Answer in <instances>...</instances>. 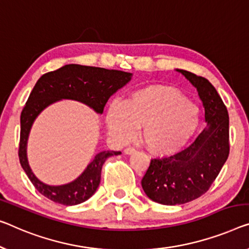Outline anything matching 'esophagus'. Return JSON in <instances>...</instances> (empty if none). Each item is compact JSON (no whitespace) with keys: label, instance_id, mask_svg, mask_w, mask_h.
Instances as JSON below:
<instances>
[{"label":"esophagus","instance_id":"34e87169","mask_svg":"<svg viewBox=\"0 0 249 249\" xmlns=\"http://www.w3.org/2000/svg\"><path fill=\"white\" fill-rule=\"evenodd\" d=\"M135 151H136L135 148H134V147H131V146H129V147H126L125 150H124L125 154H127V155H129V154H133V153H134Z\"/></svg>","mask_w":249,"mask_h":249}]
</instances>
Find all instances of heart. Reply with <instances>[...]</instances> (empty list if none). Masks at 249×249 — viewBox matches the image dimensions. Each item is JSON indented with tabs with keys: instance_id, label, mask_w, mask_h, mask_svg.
Here are the masks:
<instances>
[{
	"instance_id": "b5f03b06",
	"label": "heart",
	"mask_w": 249,
	"mask_h": 249,
	"mask_svg": "<svg viewBox=\"0 0 249 249\" xmlns=\"http://www.w3.org/2000/svg\"><path fill=\"white\" fill-rule=\"evenodd\" d=\"M106 123L112 136L122 143L131 141L137 128H143L148 150L169 157L190 142L199 126V112L178 89L151 86L133 92L125 105L110 104Z\"/></svg>"
}]
</instances>
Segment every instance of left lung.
Here are the masks:
<instances>
[{
  "instance_id": "8db88e82",
  "label": "left lung",
  "mask_w": 249,
  "mask_h": 249,
  "mask_svg": "<svg viewBox=\"0 0 249 249\" xmlns=\"http://www.w3.org/2000/svg\"><path fill=\"white\" fill-rule=\"evenodd\" d=\"M177 70L198 90L208 127L184 150L151 160L142 188L151 200L166 206L183 205L205 195L229 155L228 110L216 88L206 78Z\"/></svg>"
}]
</instances>
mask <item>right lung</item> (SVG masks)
<instances>
[{
    "instance_id": "add662e5",
    "label": "right lung",
    "mask_w": 249,
    "mask_h": 249,
    "mask_svg": "<svg viewBox=\"0 0 249 249\" xmlns=\"http://www.w3.org/2000/svg\"><path fill=\"white\" fill-rule=\"evenodd\" d=\"M131 77L132 73L122 70L72 64L44 73L39 78L21 113L18 159L30 181L42 196L64 206H75L86 201L95 194L101 183L104 162L112 155L121 154V152L103 151L98 153L81 176L68 184L57 187L44 184L33 174L27 159L28 136L36 116L47 106L60 99L81 102L95 112L103 114L110 96L125 86Z\"/></svg>"
}]
</instances>
